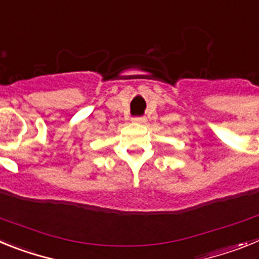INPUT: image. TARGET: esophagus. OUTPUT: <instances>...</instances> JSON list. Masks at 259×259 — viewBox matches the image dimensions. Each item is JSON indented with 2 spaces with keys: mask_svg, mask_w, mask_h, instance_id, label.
<instances>
[{
  "mask_svg": "<svg viewBox=\"0 0 259 259\" xmlns=\"http://www.w3.org/2000/svg\"><path fill=\"white\" fill-rule=\"evenodd\" d=\"M134 120L136 123H140V124H144V123L146 122V118H144V116H137V118H134Z\"/></svg>",
  "mask_w": 259,
  "mask_h": 259,
  "instance_id": "1",
  "label": "esophagus"
}]
</instances>
